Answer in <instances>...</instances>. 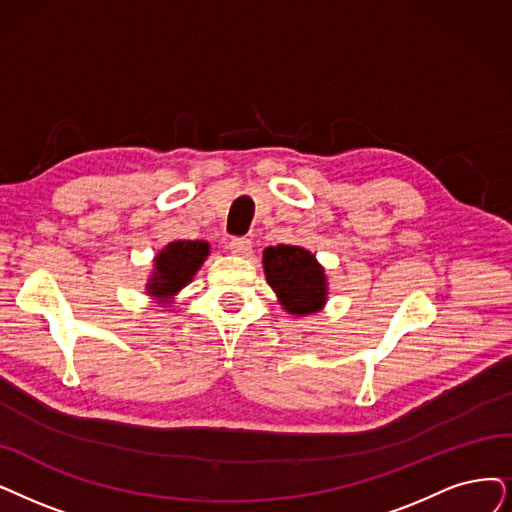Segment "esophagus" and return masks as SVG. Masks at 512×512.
Listing matches in <instances>:
<instances>
[{"mask_svg": "<svg viewBox=\"0 0 512 512\" xmlns=\"http://www.w3.org/2000/svg\"><path fill=\"white\" fill-rule=\"evenodd\" d=\"M229 250L235 256H250L252 254V241L248 237H233L229 241Z\"/></svg>", "mask_w": 512, "mask_h": 512, "instance_id": "1", "label": "esophagus"}]
</instances>
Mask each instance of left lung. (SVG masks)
Here are the masks:
<instances>
[{"label":"left lung","instance_id":"1","mask_svg":"<svg viewBox=\"0 0 512 512\" xmlns=\"http://www.w3.org/2000/svg\"><path fill=\"white\" fill-rule=\"evenodd\" d=\"M264 275L285 311L306 317L327 302V277L317 258L298 245H273L262 252Z\"/></svg>","mask_w":512,"mask_h":512}]
</instances>
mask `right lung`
<instances>
[{"mask_svg": "<svg viewBox=\"0 0 512 512\" xmlns=\"http://www.w3.org/2000/svg\"><path fill=\"white\" fill-rule=\"evenodd\" d=\"M210 254L206 241H172L153 260V273L147 281V294L159 302H170L199 271Z\"/></svg>", "mask_w": 512, "mask_h": 512, "instance_id": "right-lung-1", "label": "right lung"}]
</instances>
